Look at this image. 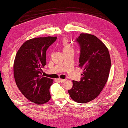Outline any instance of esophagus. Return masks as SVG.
I'll use <instances>...</instances> for the list:
<instances>
[{"label": "esophagus", "instance_id": "esophagus-1", "mask_svg": "<svg viewBox=\"0 0 128 128\" xmlns=\"http://www.w3.org/2000/svg\"><path fill=\"white\" fill-rule=\"evenodd\" d=\"M58 80L61 83H64L65 82V81H66V80H64V79H58Z\"/></svg>", "mask_w": 128, "mask_h": 128}]
</instances>
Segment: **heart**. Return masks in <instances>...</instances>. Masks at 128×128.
<instances>
[{"instance_id": "obj_1", "label": "heart", "mask_w": 128, "mask_h": 128, "mask_svg": "<svg viewBox=\"0 0 128 128\" xmlns=\"http://www.w3.org/2000/svg\"><path fill=\"white\" fill-rule=\"evenodd\" d=\"M62 48H63L64 52L67 51H73V50H74V48H73L71 44L66 39H64L62 41Z\"/></svg>"}]
</instances>
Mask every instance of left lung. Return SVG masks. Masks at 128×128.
<instances>
[{"instance_id":"1","label":"left lung","mask_w":128,"mask_h":128,"mask_svg":"<svg viewBox=\"0 0 128 128\" xmlns=\"http://www.w3.org/2000/svg\"><path fill=\"white\" fill-rule=\"evenodd\" d=\"M77 41L80 46L79 67L83 68L80 82L72 80L68 90L72 100L86 103L100 95L107 82L110 70V57L108 48L97 37L80 34Z\"/></svg>"}]
</instances>
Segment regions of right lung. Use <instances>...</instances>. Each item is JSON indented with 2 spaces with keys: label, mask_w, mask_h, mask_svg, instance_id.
<instances>
[{
  "label": "right lung",
  "mask_w": 128,
  "mask_h": 128,
  "mask_svg": "<svg viewBox=\"0 0 128 128\" xmlns=\"http://www.w3.org/2000/svg\"><path fill=\"white\" fill-rule=\"evenodd\" d=\"M56 36L36 38L26 41L18 51L14 62V76L20 92L38 105L51 99L50 87L52 79L44 77L42 68L46 64V51Z\"/></svg>",
  "instance_id": "add662e5"
}]
</instances>
